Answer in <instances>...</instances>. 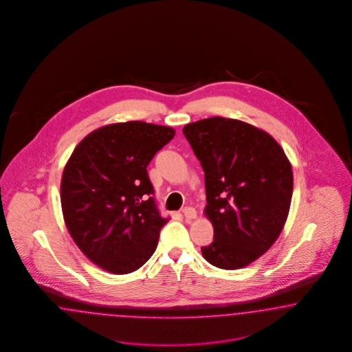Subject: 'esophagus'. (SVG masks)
<instances>
[{"mask_svg":"<svg viewBox=\"0 0 352 352\" xmlns=\"http://www.w3.org/2000/svg\"><path fill=\"white\" fill-rule=\"evenodd\" d=\"M182 213L186 217V219H193L196 218V210L191 206H186L182 209Z\"/></svg>","mask_w":352,"mask_h":352,"instance_id":"obj_1","label":"esophagus"}]
</instances>
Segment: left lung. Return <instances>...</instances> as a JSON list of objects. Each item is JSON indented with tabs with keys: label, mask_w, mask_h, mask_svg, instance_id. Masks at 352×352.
Listing matches in <instances>:
<instances>
[{
	"label": "left lung",
	"mask_w": 352,
	"mask_h": 352,
	"mask_svg": "<svg viewBox=\"0 0 352 352\" xmlns=\"http://www.w3.org/2000/svg\"><path fill=\"white\" fill-rule=\"evenodd\" d=\"M183 134L205 173L214 240L201 248L204 258L223 270L250 265L276 241L288 218L290 162L266 131L234 118L200 120Z\"/></svg>",
	"instance_id": "8db88e82"
}]
</instances>
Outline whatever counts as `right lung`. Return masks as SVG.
I'll return each mask as SVG.
<instances>
[{
  "label": "right lung",
  "instance_id": "add662e5",
  "mask_svg": "<svg viewBox=\"0 0 352 352\" xmlns=\"http://www.w3.org/2000/svg\"><path fill=\"white\" fill-rule=\"evenodd\" d=\"M169 126L129 121L90 133L64 168L60 201L76 245L111 274H130L155 253L161 215L147 166L174 138Z\"/></svg>",
  "mask_w": 352,
  "mask_h": 352
}]
</instances>
